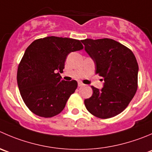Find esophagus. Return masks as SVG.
Here are the masks:
<instances>
[{"label":"esophagus","mask_w":152,"mask_h":152,"mask_svg":"<svg viewBox=\"0 0 152 152\" xmlns=\"http://www.w3.org/2000/svg\"><path fill=\"white\" fill-rule=\"evenodd\" d=\"M78 85H79V87H82V86H84V84L82 83V82H78Z\"/></svg>","instance_id":"1"}]
</instances>
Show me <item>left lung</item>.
<instances>
[{
  "label": "left lung",
  "mask_w": 152,
  "mask_h": 152,
  "mask_svg": "<svg viewBox=\"0 0 152 152\" xmlns=\"http://www.w3.org/2000/svg\"><path fill=\"white\" fill-rule=\"evenodd\" d=\"M95 64V72L104 78L102 89L91 86L93 95L85 100L87 110L96 117H115L126 108L137 90V61L131 50L110 39L82 41Z\"/></svg>",
  "instance_id": "obj_1"
}]
</instances>
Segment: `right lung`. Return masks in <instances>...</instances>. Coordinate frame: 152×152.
<instances>
[{"label": "right lung", "mask_w": 152, "mask_h": 152, "mask_svg": "<svg viewBox=\"0 0 152 152\" xmlns=\"http://www.w3.org/2000/svg\"><path fill=\"white\" fill-rule=\"evenodd\" d=\"M82 49L80 41L56 36L37 39L26 48L17 82L20 96L32 113L47 118L62 111L78 84L76 80H62L60 73L67 55Z\"/></svg>", "instance_id": "right-lung-1"}]
</instances>
